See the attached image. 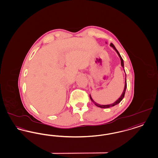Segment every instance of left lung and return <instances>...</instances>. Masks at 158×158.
Returning a JSON list of instances; mask_svg holds the SVG:
<instances>
[{"label":"left lung","instance_id":"left-lung-1","mask_svg":"<svg viewBox=\"0 0 158 158\" xmlns=\"http://www.w3.org/2000/svg\"><path fill=\"white\" fill-rule=\"evenodd\" d=\"M110 46L114 48V50L116 52V53H118V56H119V57H120L121 66H122V68H123V69H124V62H123V59L122 58V57L120 56V53H119V52H118V50L116 49V48H115V46H114L113 44H112V43H111L110 44ZM124 71H125V69H124ZM126 87H127V84H126V73H125V88H124V89H123V92H122V95H120V97H119V98H118L116 101L114 102V103H112V104H109V105H100V104H99V103H96V102L94 101V99L92 98V97H91L90 95V100L92 101V102L95 104V105H96V106H98V107H101V108H109V107H112V106H115V105H116L119 104V103H120V102L122 101L123 98H124L125 92H126Z\"/></svg>","mask_w":158,"mask_h":158}]
</instances>
